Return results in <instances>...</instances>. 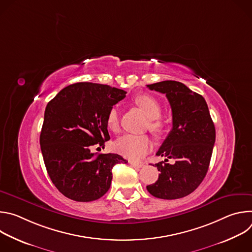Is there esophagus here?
<instances>
[{
    "label": "esophagus",
    "mask_w": 252,
    "mask_h": 252,
    "mask_svg": "<svg viewBox=\"0 0 252 252\" xmlns=\"http://www.w3.org/2000/svg\"><path fill=\"white\" fill-rule=\"evenodd\" d=\"M129 163L131 166L136 167V168H140L143 166V162H141V161H132L131 160V161H129Z\"/></svg>",
    "instance_id": "34e87169"
}]
</instances>
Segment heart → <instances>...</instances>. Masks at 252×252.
I'll use <instances>...</instances> for the list:
<instances>
[{
  "instance_id": "heart-1",
  "label": "heart",
  "mask_w": 252,
  "mask_h": 252,
  "mask_svg": "<svg viewBox=\"0 0 252 252\" xmlns=\"http://www.w3.org/2000/svg\"><path fill=\"white\" fill-rule=\"evenodd\" d=\"M134 102L150 119L149 127L154 133L161 134L166 130L168 122L160 116L162 106L158 98L151 94H140L134 98ZM106 126L113 132L119 131L120 113L117 106L112 107L107 113ZM152 146V139L146 134H125L115 142V150L126 158L136 159L146 155Z\"/></svg>"
}]
</instances>
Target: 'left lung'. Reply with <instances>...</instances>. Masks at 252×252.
<instances>
[{
  "label": "left lung",
  "mask_w": 252,
  "mask_h": 252,
  "mask_svg": "<svg viewBox=\"0 0 252 252\" xmlns=\"http://www.w3.org/2000/svg\"><path fill=\"white\" fill-rule=\"evenodd\" d=\"M147 87L164 94L172 112V128L157 153L166 158L156 163L160 173L147 189L158 198H182L194 191L206 175L215 127L203 96L183 83L163 81ZM167 158L176 162L166 164Z\"/></svg>",
  "instance_id": "8db88e82"
}]
</instances>
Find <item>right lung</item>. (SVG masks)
I'll list each match as a JSON object with an SVG mask.
<instances>
[{"instance_id": "right-lung-1", "label": "right lung", "mask_w": 252, "mask_h": 252, "mask_svg": "<svg viewBox=\"0 0 252 252\" xmlns=\"http://www.w3.org/2000/svg\"><path fill=\"white\" fill-rule=\"evenodd\" d=\"M126 92L107 85L77 83L63 89L47 104L40 145L55 187L67 198L88 202L109 190L120 155H95L110 139L106 116Z\"/></svg>"}]
</instances>
